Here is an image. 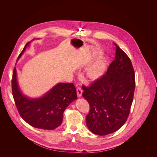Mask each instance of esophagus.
Listing matches in <instances>:
<instances>
[{
	"mask_svg": "<svg viewBox=\"0 0 157 157\" xmlns=\"http://www.w3.org/2000/svg\"><path fill=\"white\" fill-rule=\"evenodd\" d=\"M76 93H77V96L78 97H80L82 94V90H81V88L80 86H78L76 88Z\"/></svg>",
	"mask_w": 157,
	"mask_h": 157,
	"instance_id": "34e87169",
	"label": "esophagus"
}]
</instances>
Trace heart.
Wrapping results in <instances>:
<instances>
[{
    "instance_id": "obj_1",
    "label": "heart",
    "mask_w": 157,
    "mask_h": 157,
    "mask_svg": "<svg viewBox=\"0 0 157 157\" xmlns=\"http://www.w3.org/2000/svg\"><path fill=\"white\" fill-rule=\"evenodd\" d=\"M106 69V60H99L90 66L86 72L87 76L92 81H96L104 75Z\"/></svg>"
}]
</instances>
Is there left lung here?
Instances as JSON below:
<instances>
[{"label": "left lung", "instance_id": "obj_1", "mask_svg": "<svg viewBox=\"0 0 157 157\" xmlns=\"http://www.w3.org/2000/svg\"><path fill=\"white\" fill-rule=\"evenodd\" d=\"M115 59L106 72L90 86H82V97L89 103L86 122L98 135L109 134L125 123L133 101L134 70L127 54L116 44Z\"/></svg>", "mask_w": 157, "mask_h": 157}]
</instances>
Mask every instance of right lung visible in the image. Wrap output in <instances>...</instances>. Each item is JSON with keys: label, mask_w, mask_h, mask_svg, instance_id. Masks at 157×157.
Instances as JSON below:
<instances>
[{"label": "right lung", "mask_w": 157, "mask_h": 157, "mask_svg": "<svg viewBox=\"0 0 157 157\" xmlns=\"http://www.w3.org/2000/svg\"><path fill=\"white\" fill-rule=\"evenodd\" d=\"M29 43L25 46L17 60ZM12 90L15 105L23 120L32 127L47 130H53L61 125L64 111L70 103L78 98L73 83H59L42 97L28 98L19 90L15 67L12 75Z\"/></svg>", "instance_id": "obj_1"}]
</instances>
